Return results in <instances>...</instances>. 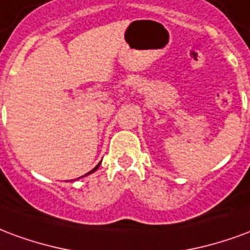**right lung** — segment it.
Instances as JSON below:
<instances>
[{"label": "right lung", "mask_w": 250, "mask_h": 250, "mask_svg": "<svg viewBox=\"0 0 250 250\" xmlns=\"http://www.w3.org/2000/svg\"><path fill=\"white\" fill-rule=\"evenodd\" d=\"M100 164H101V163H100ZM100 164H98V165H97V167H94V169H92V170H90V172H89V173H87V174H90V173H93V172H96V170H97V169H98V167H100Z\"/></svg>", "instance_id": "1"}]
</instances>
